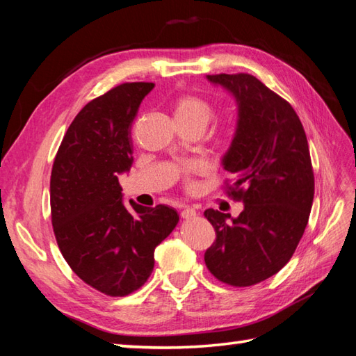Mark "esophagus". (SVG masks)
<instances>
[{
  "label": "esophagus",
  "mask_w": 356,
  "mask_h": 356,
  "mask_svg": "<svg viewBox=\"0 0 356 356\" xmlns=\"http://www.w3.org/2000/svg\"><path fill=\"white\" fill-rule=\"evenodd\" d=\"M195 216H196V210L192 207H184L183 210H181V218L183 219H191Z\"/></svg>",
  "instance_id": "34e87169"
}]
</instances>
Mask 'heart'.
I'll use <instances>...</instances> for the list:
<instances>
[{"label":"heart","mask_w":356,"mask_h":356,"mask_svg":"<svg viewBox=\"0 0 356 356\" xmlns=\"http://www.w3.org/2000/svg\"><path fill=\"white\" fill-rule=\"evenodd\" d=\"M213 117V108L201 97L195 96H184L181 97L175 105V118L181 120H188L202 124L204 128L209 124ZM202 172L201 163H191L184 168V173L187 177H192L195 173Z\"/></svg>","instance_id":"b5f03b06"}]
</instances>
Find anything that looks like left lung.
<instances>
[{"instance_id":"8db88e82","label":"left lung","mask_w":356,"mask_h":356,"mask_svg":"<svg viewBox=\"0 0 356 356\" xmlns=\"http://www.w3.org/2000/svg\"><path fill=\"white\" fill-rule=\"evenodd\" d=\"M205 77L238 106L222 165L234 177L230 193L243 210L238 218L204 211L216 232L204 260L218 280L251 286L279 273L305 233L314 201L309 146L292 106L254 76Z\"/></svg>"}]
</instances>
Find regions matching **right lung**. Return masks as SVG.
Returning a JSON list of instances; mask_svg holds the SVG:
<instances>
[{"mask_svg": "<svg viewBox=\"0 0 356 356\" xmlns=\"http://www.w3.org/2000/svg\"><path fill=\"white\" fill-rule=\"evenodd\" d=\"M154 86L122 83L86 104L53 163L51 222L62 256L85 283L113 297L145 285L155 248L179 220L168 205H126L118 184L134 163L132 122Z\"/></svg>", "mask_w": 356, "mask_h": 356, "instance_id": "1", "label": "right lung"}]
</instances>
